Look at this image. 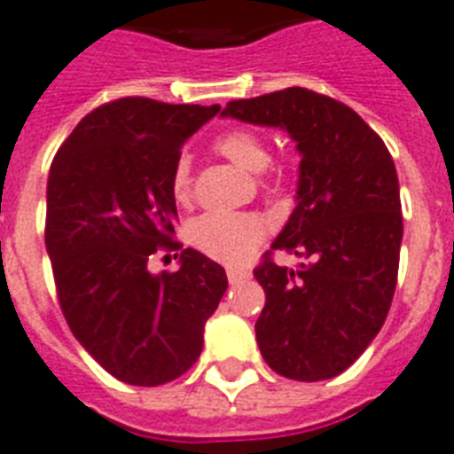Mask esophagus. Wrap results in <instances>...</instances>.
Instances as JSON below:
<instances>
[{
    "instance_id": "esophagus-1",
    "label": "esophagus",
    "mask_w": 454,
    "mask_h": 454,
    "mask_svg": "<svg viewBox=\"0 0 454 454\" xmlns=\"http://www.w3.org/2000/svg\"><path fill=\"white\" fill-rule=\"evenodd\" d=\"M251 274L247 272V270H242V268H228V281H231V284H239V281H245V279H249Z\"/></svg>"
}]
</instances>
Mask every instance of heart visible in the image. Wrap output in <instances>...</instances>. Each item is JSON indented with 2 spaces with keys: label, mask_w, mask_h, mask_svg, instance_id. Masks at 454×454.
I'll use <instances>...</instances> for the list:
<instances>
[{
  "label": "heart",
  "mask_w": 454,
  "mask_h": 454,
  "mask_svg": "<svg viewBox=\"0 0 454 454\" xmlns=\"http://www.w3.org/2000/svg\"><path fill=\"white\" fill-rule=\"evenodd\" d=\"M216 152L239 166L247 173H261L268 168L270 147L258 133L249 129H231L221 133L215 143ZM170 192L177 203L192 200V161L180 156L170 173ZM268 221L251 212H209L192 221L186 231L193 249L205 254L212 261L242 262L256 251L262 239L268 238Z\"/></svg>",
  "instance_id": "obj_1"
}]
</instances>
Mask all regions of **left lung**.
Returning a JSON list of instances; mask_svg holds the SVG:
<instances>
[{
	"instance_id": "obj_1",
	"label": "left lung",
	"mask_w": 454,
	"mask_h": 454,
	"mask_svg": "<svg viewBox=\"0 0 454 454\" xmlns=\"http://www.w3.org/2000/svg\"><path fill=\"white\" fill-rule=\"evenodd\" d=\"M223 117L288 131L302 156L298 205L272 250L304 257L254 270L265 291L256 341L293 380H325L363 356L390 311L403 221L386 143L341 101L304 87L231 101Z\"/></svg>"
}]
</instances>
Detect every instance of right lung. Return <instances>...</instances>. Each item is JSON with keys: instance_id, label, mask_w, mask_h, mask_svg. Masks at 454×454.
I'll use <instances>...</instances> for the list:
<instances>
[{"instance_id": "right-lung-1", "label": "right lung", "mask_w": 454, "mask_h": 454, "mask_svg": "<svg viewBox=\"0 0 454 454\" xmlns=\"http://www.w3.org/2000/svg\"><path fill=\"white\" fill-rule=\"evenodd\" d=\"M219 110L117 98L82 117L52 159L45 249L59 307L82 348L129 386L189 372L226 293V270L196 249L182 251L177 272L147 270L159 249H182L170 173Z\"/></svg>"}]
</instances>
